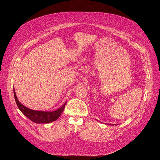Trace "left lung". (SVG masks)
Instances as JSON below:
<instances>
[{
    "mask_svg": "<svg viewBox=\"0 0 160 160\" xmlns=\"http://www.w3.org/2000/svg\"><path fill=\"white\" fill-rule=\"evenodd\" d=\"M108 125H115V124H110V123H108ZM116 125V124H115Z\"/></svg>",
    "mask_w": 160,
    "mask_h": 160,
    "instance_id": "obj_1",
    "label": "left lung"
}]
</instances>
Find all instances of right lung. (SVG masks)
<instances>
[{
	"mask_svg": "<svg viewBox=\"0 0 160 160\" xmlns=\"http://www.w3.org/2000/svg\"><path fill=\"white\" fill-rule=\"evenodd\" d=\"M14 96L16 104L25 116L28 118L33 122L36 123H49L56 120L63 111L66 102H65L61 108L54 111H35L29 109L20 103L17 98L15 90L14 88Z\"/></svg>",
	"mask_w": 160,
	"mask_h": 160,
	"instance_id": "add662e5",
	"label": "right lung"
}]
</instances>
